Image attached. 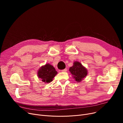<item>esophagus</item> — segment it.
I'll use <instances>...</instances> for the list:
<instances>
[{
    "label": "esophagus",
    "mask_w": 123,
    "mask_h": 123,
    "mask_svg": "<svg viewBox=\"0 0 123 123\" xmlns=\"http://www.w3.org/2000/svg\"><path fill=\"white\" fill-rule=\"evenodd\" d=\"M67 71V69L66 68H65V69H64L62 70H61V71H62V72H66Z\"/></svg>",
    "instance_id": "1"
}]
</instances>
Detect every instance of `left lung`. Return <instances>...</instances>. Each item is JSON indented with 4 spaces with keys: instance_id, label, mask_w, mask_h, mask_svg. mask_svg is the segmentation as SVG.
Listing matches in <instances>:
<instances>
[{
    "instance_id": "1",
    "label": "left lung",
    "mask_w": 123,
    "mask_h": 123,
    "mask_svg": "<svg viewBox=\"0 0 123 123\" xmlns=\"http://www.w3.org/2000/svg\"><path fill=\"white\" fill-rule=\"evenodd\" d=\"M69 71L78 82H81L87 75V69L79 62H75L73 66L70 68Z\"/></svg>"
}]
</instances>
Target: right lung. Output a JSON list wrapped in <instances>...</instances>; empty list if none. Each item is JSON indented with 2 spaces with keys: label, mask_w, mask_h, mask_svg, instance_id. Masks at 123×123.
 I'll return each mask as SVG.
<instances>
[{
  "label": "right lung",
  "mask_w": 123,
  "mask_h": 123,
  "mask_svg": "<svg viewBox=\"0 0 123 123\" xmlns=\"http://www.w3.org/2000/svg\"><path fill=\"white\" fill-rule=\"evenodd\" d=\"M57 72L53 66L49 64L41 67L38 71V76L44 83H50L53 80Z\"/></svg>",
  "instance_id": "right-lung-1"
}]
</instances>
